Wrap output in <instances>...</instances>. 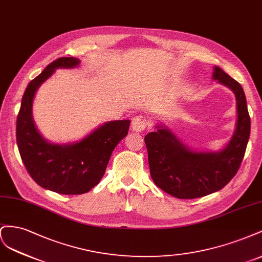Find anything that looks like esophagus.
Instances as JSON below:
<instances>
[{"instance_id":"1","label":"esophagus","mask_w":262,"mask_h":262,"mask_svg":"<svg viewBox=\"0 0 262 262\" xmlns=\"http://www.w3.org/2000/svg\"><path fill=\"white\" fill-rule=\"evenodd\" d=\"M148 125V119L144 115H137L132 119V129L134 132L140 133L146 129Z\"/></svg>"}]
</instances>
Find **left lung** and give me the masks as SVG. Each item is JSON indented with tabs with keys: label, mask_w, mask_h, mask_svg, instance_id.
<instances>
[{
	"label": "left lung",
	"mask_w": 262,
	"mask_h": 262,
	"mask_svg": "<svg viewBox=\"0 0 262 262\" xmlns=\"http://www.w3.org/2000/svg\"><path fill=\"white\" fill-rule=\"evenodd\" d=\"M213 79L236 96L237 123L227 146L217 152H199L185 147L166 127L145 136L152 181L178 199H196L223 189L241 167L250 135V117L242 85L219 67Z\"/></svg>",
	"instance_id": "1"
}]
</instances>
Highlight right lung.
Here are the masks:
<instances>
[{
  "label": "right lung",
  "mask_w": 262,
  "mask_h": 262,
  "mask_svg": "<svg viewBox=\"0 0 262 262\" xmlns=\"http://www.w3.org/2000/svg\"><path fill=\"white\" fill-rule=\"evenodd\" d=\"M80 60L62 57L49 63L29 82L16 121V143L20 158L33 180L41 188L67 195L89 192L105 173L111 155L127 134L130 121L103 124L74 144H50L37 130L32 106L35 93L58 68H74Z\"/></svg>",
  "instance_id": "right-lung-1"
}]
</instances>
